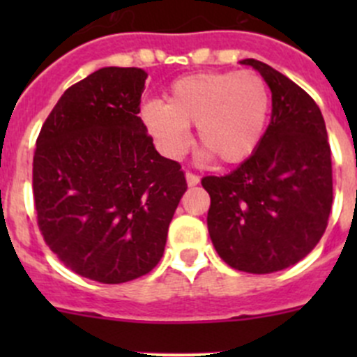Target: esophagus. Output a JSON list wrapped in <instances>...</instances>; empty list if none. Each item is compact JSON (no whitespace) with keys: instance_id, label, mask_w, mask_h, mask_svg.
<instances>
[{"instance_id":"34e87169","label":"esophagus","mask_w":357,"mask_h":357,"mask_svg":"<svg viewBox=\"0 0 357 357\" xmlns=\"http://www.w3.org/2000/svg\"><path fill=\"white\" fill-rule=\"evenodd\" d=\"M186 183H188V186H197L200 183V178L193 172H186Z\"/></svg>"}]
</instances>
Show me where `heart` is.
Listing matches in <instances>:
<instances>
[{"mask_svg": "<svg viewBox=\"0 0 357 357\" xmlns=\"http://www.w3.org/2000/svg\"><path fill=\"white\" fill-rule=\"evenodd\" d=\"M271 112L268 82L255 72L208 70L171 82L167 103L149 100L142 121L164 155L179 157L197 124L202 149L225 164L247 160L261 145Z\"/></svg>", "mask_w": 357, "mask_h": 357, "instance_id": "obj_1", "label": "heart"}]
</instances>
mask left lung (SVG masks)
Listing matches in <instances>:
<instances>
[{
    "mask_svg": "<svg viewBox=\"0 0 357 357\" xmlns=\"http://www.w3.org/2000/svg\"><path fill=\"white\" fill-rule=\"evenodd\" d=\"M271 89L261 145L226 176H205L207 228L219 257L268 275L304 259L321 240L333 202L332 152L314 100L268 63L245 59Z\"/></svg>",
    "mask_w": 357,
    "mask_h": 357,
    "instance_id": "obj_1",
    "label": "left lung"
}]
</instances>
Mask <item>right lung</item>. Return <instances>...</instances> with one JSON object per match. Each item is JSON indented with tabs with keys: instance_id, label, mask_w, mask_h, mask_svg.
Returning <instances> with one entry per match:
<instances>
[{
	"instance_id": "obj_1",
	"label": "right lung",
	"mask_w": 357,
	"mask_h": 357,
	"mask_svg": "<svg viewBox=\"0 0 357 357\" xmlns=\"http://www.w3.org/2000/svg\"><path fill=\"white\" fill-rule=\"evenodd\" d=\"M143 68L103 67L75 82L43 124L32 162L38 226L77 275L124 283L152 271L186 192L139 114Z\"/></svg>"
}]
</instances>
